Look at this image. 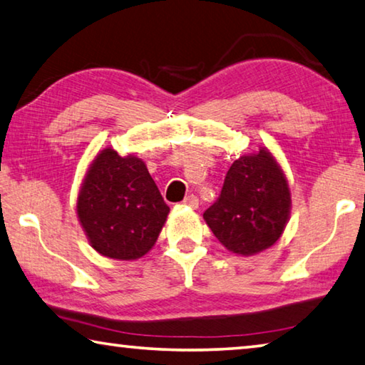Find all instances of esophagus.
I'll return each instance as SVG.
<instances>
[{
	"instance_id": "34e87169",
	"label": "esophagus",
	"mask_w": 365,
	"mask_h": 365,
	"mask_svg": "<svg viewBox=\"0 0 365 365\" xmlns=\"http://www.w3.org/2000/svg\"><path fill=\"white\" fill-rule=\"evenodd\" d=\"M183 205L191 207V209H196L197 206H200V200H197V196H195V195H188L183 200Z\"/></svg>"
}]
</instances>
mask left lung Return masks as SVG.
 Returning a JSON list of instances; mask_svg holds the SVG:
<instances>
[{
    "mask_svg": "<svg viewBox=\"0 0 365 365\" xmlns=\"http://www.w3.org/2000/svg\"><path fill=\"white\" fill-rule=\"evenodd\" d=\"M289 209L287 177L267 148H261L235 160L220 196L202 217L228 251L252 256L282 237Z\"/></svg>",
    "mask_w": 365,
    "mask_h": 365,
    "instance_id": "8db88e82",
    "label": "left lung"
}]
</instances>
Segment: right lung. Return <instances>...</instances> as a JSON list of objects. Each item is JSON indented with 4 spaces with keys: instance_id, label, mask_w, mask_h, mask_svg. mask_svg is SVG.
Wrapping results in <instances>:
<instances>
[{
    "instance_id": "right-lung-1",
    "label": "right lung",
    "mask_w": 365,
    "mask_h": 365,
    "mask_svg": "<svg viewBox=\"0 0 365 365\" xmlns=\"http://www.w3.org/2000/svg\"><path fill=\"white\" fill-rule=\"evenodd\" d=\"M169 206L140 158L106 148L96 154L77 197V215L100 255L133 261L150 251Z\"/></svg>"
}]
</instances>
